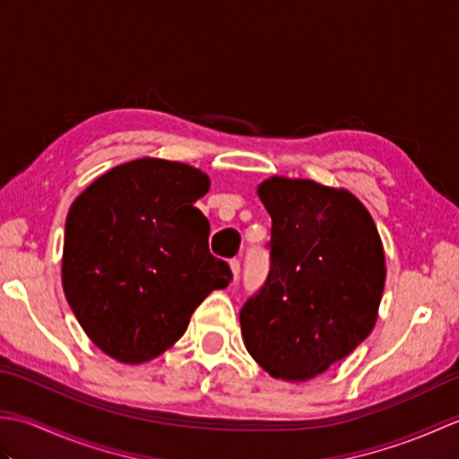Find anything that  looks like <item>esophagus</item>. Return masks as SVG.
Here are the masks:
<instances>
[{
    "label": "esophagus",
    "instance_id": "1",
    "mask_svg": "<svg viewBox=\"0 0 459 459\" xmlns=\"http://www.w3.org/2000/svg\"><path fill=\"white\" fill-rule=\"evenodd\" d=\"M230 274H232V280H238L240 276V262L238 260H230Z\"/></svg>",
    "mask_w": 459,
    "mask_h": 459
}]
</instances>
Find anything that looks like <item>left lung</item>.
I'll use <instances>...</instances> for the list:
<instances>
[{"label":"left lung","mask_w":459,"mask_h":459,"mask_svg":"<svg viewBox=\"0 0 459 459\" xmlns=\"http://www.w3.org/2000/svg\"><path fill=\"white\" fill-rule=\"evenodd\" d=\"M270 274L240 309L247 351L270 377L304 383L373 331L386 264L377 224L353 193L270 178Z\"/></svg>","instance_id":"1"}]
</instances>
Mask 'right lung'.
Instances as JSON below:
<instances>
[{"instance_id":"obj_1","label":"right lung","mask_w":459,"mask_h":459,"mask_svg":"<svg viewBox=\"0 0 459 459\" xmlns=\"http://www.w3.org/2000/svg\"><path fill=\"white\" fill-rule=\"evenodd\" d=\"M209 187L187 163L142 158L100 175L68 209L63 290L108 357H160L201 301L229 286L230 268L209 252V221L193 204Z\"/></svg>"}]
</instances>
